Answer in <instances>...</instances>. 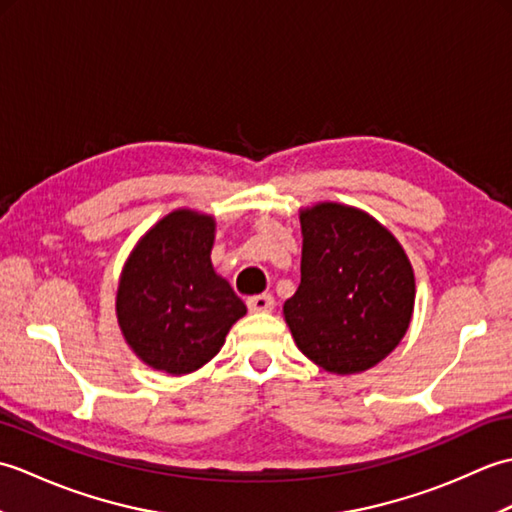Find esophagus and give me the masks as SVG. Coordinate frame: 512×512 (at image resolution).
I'll use <instances>...</instances> for the list:
<instances>
[{
  "label": "esophagus",
  "instance_id": "1",
  "mask_svg": "<svg viewBox=\"0 0 512 512\" xmlns=\"http://www.w3.org/2000/svg\"><path fill=\"white\" fill-rule=\"evenodd\" d=\"M246 306L250 312H270L275 308V297L273 295H255L246 299Z\"/></svg>",
  "mask_w": 512,
  "mask_h": 512
}]
</instances>
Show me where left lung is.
Here are the masks:
<instances>
[{
    "label": "left lung",
    "mask_w": 512,
    "mask_h": 512,
    "mask_svg": "<svg viewBox=\"0 0 512 512\" xmlns=\"http://www.w3.org/2000/svg\"><path fill=\"white\" fill-rule=\"evenodd\" d=\"M301 284L286 323L310 361L334 374L374 367L405 336L416 284L405 250L352 206L301 211Z\"/></svg>",
    "instance_id": "8db88e82"
}]
</instances>
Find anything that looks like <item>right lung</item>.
I'll return each instance as SVG.
<instances>
[{
    "label": "right lung",
    "mask_w": 512,
    "mask_h": 512,
    "mask_svg": "<svg viewBox=\"0 0 512 512\" xmlns=\"http://www.w3.org/2000/svg\"><path fill=\"white\" fill-rule=\"evenodd\" d=\"M213 233V217L173 211L125 264L118 323L132 350L160 372L189 374L211 361L246 314L244 301L211 266Z\"/></svg>",
    "instance_id": "add662e5"
}]
</instances>
